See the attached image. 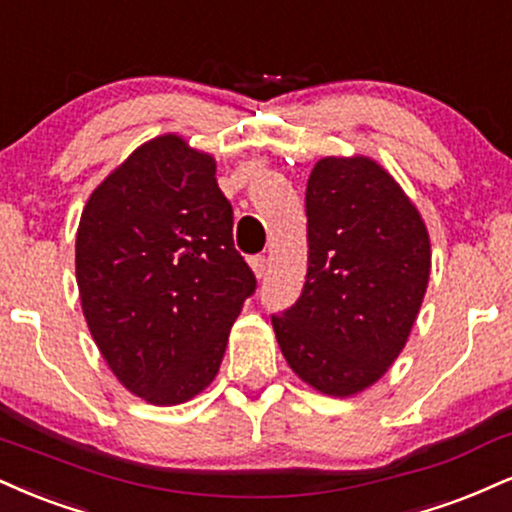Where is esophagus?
<instances>
[{
  "instance_id": "1",
  "label": "esophagus",
  "mask_w": 512,
  "mask_h": 512,
  "mask_svg": "<svg viewBox=\"0 0 512 512\" xmlns=\"http://www.w3.org/2000/svg\"><path fill=\"white\" fill-rule=\"evenodd\" d=\"M250 267H252V272H255L257 279H262V276L267 274V257L264 255L250 257Z\"/></svg>"
}]
</instances>
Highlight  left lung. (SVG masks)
Here are the masks:
<instances>
[{
    "instance_id": "obj_1",
    "label": "left lung",
    "mask_w": 512,
    "mask_h": 512,
    "mask_svg": "<svg viewBox=\"0 0 512 512\" xmlns=\"http://www.w3.org/2000/svg\"><path fill=\"white\" fill-rule=\"evenodd\" d=\"M307 274L272 315L286 362L346 398L386 374L408 341L432 269L427 226L369 157H324L307 178Z\"/></svg>"
}]
</instances>
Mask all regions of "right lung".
Returning a JSON list of instances; mask_svg holds the SVG:
<instances>
[{"label": "right lung", "mask_w": 512, "mask_h": 512, "mask_svg": "<svg viewBox=\"0 0 512 512\" xmlns=\"http://www.w3.org/2000/svg\"><path fill=\"white\" fill-rule=\"evenodd\" d=\"M214 174L205 152L159 135L104 178L80 214L85 322L116 379L152 405L186 403L212 384L257 288Z\"/></svg>", "instance_id": "1"}]
</instances>
